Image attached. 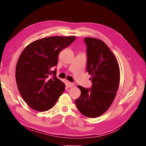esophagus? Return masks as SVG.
I'll use <instances>...</instances> for the list:
<instances>
[{"mask_svg":"<svg viewBox=\"0 0 146 146\" xmlns=\"http://www.w3.org/2000/svg\"><path fill=\"white\" fill-rule=\"evenodd\" d=\"M73 85H74V84H73V83L70 82H67V86H68V87H71V86H73Z\"/></svg>","mask_w":146,"mask_h":146,"instance_id":"esophagus-1","label":"esophagus"}]
</instances>
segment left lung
Listing matches in <instances>:
<instances>
[{"label":"left lung","mask_w":146,"mask_h":146,"mask_svg":"<svg viewBox=\"0 0 146 146\" xmlns=\"http://www.w3.org/2000/svg\"><path fill=\"white\" fill-rule=\"evenodd\" d=\"M86 70L91 75L90 88L78 85L81 95L75 100L78 110L90 118L97 117L106 111L117 94L120 70L113 52L105 43L98 39L85 38Z\"/></svg>","instance_id":"1"}]
</instances>
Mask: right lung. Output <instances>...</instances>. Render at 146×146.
Instances as JSON below:
<instances>
[{"label": "right lung", "mask_w": 146, "mask_h": 146, "mask_svg": "<svg viewBox=\"0 0 146 146\" xmlns=\"http://www.w3.org/2000/svg\"><path fill=\"white\" fill-rule=\"evenodd\" d=\"M75 39V36L48 37L31 42L22 52L15 79L21 97L33 109H50L63 93L65 85L52 68L57 65L60 52Z\"/></svg>", "instance_id": "obj_1"}]
</instances>
